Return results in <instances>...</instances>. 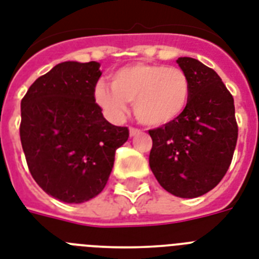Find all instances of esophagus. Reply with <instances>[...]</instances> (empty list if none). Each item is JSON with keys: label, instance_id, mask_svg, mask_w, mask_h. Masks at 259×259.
<instances>
[{"label": "esophagus", "instance_id": "esophagus-1", "mask_svg": "<svg viewBox=\"0 0 259 259\" xmlns=\"http://www.w3.org/2000/svg\"><path fill=\"white\" fill-rule=\"evenodd\" d=\"M129 132H130V137H134V136H137V134L141 133V130L137 129V127H130Z\"/></svg>", "mask_w": 259, "mask_h": 259}]
</instances>
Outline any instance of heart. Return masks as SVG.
Here are the masks:
<instances>
[{
    "label": "heart",
    "mask_w": 259,
    "mask_h": 259,
    "mask_svg": "<svg viewBox=\"0 0 259 259\" xmlns=\"http://www.w3.org/2000/svg\"><path fill=\"white\" fill-rule=\"evenodd\" d=\"M190 82L178 68L140 64L119 69L111 75V88L98 83L96 102L110 119L119 121L126 102H133L134 114L141 123L163 126L177 119L188 106Z\"/></svg>",
    "instance_id": "heart-1"
}]
</instances>
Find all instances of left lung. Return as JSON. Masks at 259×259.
Instances as JSON below:
<instances>
[{
	"label": "left lung",
	"mask_w": 259,
	"mask_h": 259,
	"mask_svg": "<svg viewBox=\"0 0 259 259\" xmlns=\"http://www.w3.org/2000/svg\"><path fill=\"white\" fill-rule=\"evenodd\" d=\"M177 64L190 82L188 106L173 122L149 130V165L166 191L195 198L215 188L228 171L238 125L233 96L220 75L190 57Z\"/></svg>",
	"instance_id": "obj_1"
}]
</instances>
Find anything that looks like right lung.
Instances as JSON below:
<instances>
[{
    "instance_id": "1",
    "label": "right lung",
    "mask_w": 259,
    "mask_h": 259,
    "mask_svg": "<svg viewBox=\"0 0 259 259\" xmlns=\"http://www.w3.org/2000/svg\"><path fill=\"white\" fill-rule=\"evenodd\" d=\"M101 65L68 61L35 79L21 101L20 137L31 177L66 203H82L104 190L126 126L102 115L94 90Z\"/></svg>"
}]
</instances>
